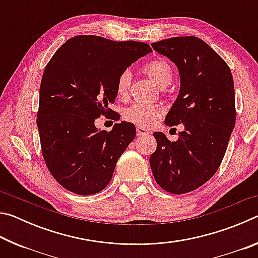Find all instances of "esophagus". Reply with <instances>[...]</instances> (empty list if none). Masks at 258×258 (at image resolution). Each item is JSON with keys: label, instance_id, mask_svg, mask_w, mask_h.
<instances>
[{"label": "esophagus", "instance_id": "1", "mask_svg": "<svg viewBox=\"0 0 258 258\" xmlns=\"http://www.w3.org/2000/svg\"><path fill=\"white\" fill-rule=\"evenodd\" d=\"M149 133L150 132L147 128L141 127V126H137V134L139 135V137H142V135H147V134H149Z\"/></svg>", "mask_w": 258, "mask_h": 258}]
</instances>
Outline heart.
<instances>
[{
    "label": "heart",
    "instance_id": "obj_1",
    "mask_svg": "<svg viewBox=\"0 0 258 258\" xmlns=\"http://www.w3.org/2000/svg\"><path fill=\"white\" fill-rule=\"evenodd\" d=\"M143 71L161 89L171 84L174 77L172 64L165 59H154L148 62ZM132 85V74L128 71L121 72L116 80V92L120 99L128 97ZM164 113V108L159 103L137 102L127 107L123 112V118L128 123L141 127H149Z\"/></svg>",
    "mask_w": 258,
    "mask_h": 258
}]
</instances>
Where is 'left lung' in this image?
<instances>
[{"mask_svg":"<svg viewBox=\"0 0 258 258\" xmlns=\"http://www.w3.org/2000/svg\"><path fill=\"white\" fill-rule=\"evenodd\" d=\"M151 46L180 72V94L165 123L183 124L184 131L175 142L164 133H154L157 149L150 156V167L161 189L187 194L211 180L224 158L237 115L232 73L196 36L167 38Z\"/></svg>","mask_w":258,"mask_h":258,"instance_id":"left-lung-1","label":"left lung"}]
</instances>
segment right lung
<instances>
[{"mask_svg":"<svg viewBox=\"0 0 258 258\" xmlns=\"http://www.w3.org/2000/svg\"><path fill=\"white\" fill-rule=\"evenodd\" d=\"M148 52L152 50L147 43L80 35L47 62L36 121L46 167L64 189L90 196L110 182L137 131L127 121L98 131L94 120L109 113L116 118L109 106L117 97V77Z\"/></svg>","mask_w":258,"mask_h":258,"instance_id":"1","label":"right lung"}]
</instances>
